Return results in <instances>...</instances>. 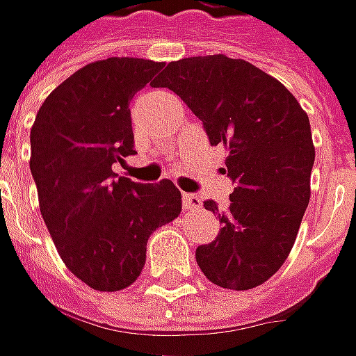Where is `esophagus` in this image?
Here are the masks:
<instances>
[{
  "mask_svg": "<svg viewBox=\"0 0 356 356\" xmlns=\"http://www.w3.org/2000/svg\"><path fill=\"white\" fill-rule=\"evenodd\" d=\"M183 204H185L187 211H199L202 202L197 195H189V193H187V195H183Z\"/></svg>",
  "mask_w": 356,
  "mask_h": 356,
  "instance_id": "34e87169",
  "label": "esophagus"
}]
</instances>
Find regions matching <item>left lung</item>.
Returning a JSON list of instances; mask_svg holds the SVG:
<instances>
[{
    "label": "left lung",
    "mask_w": 356,
    "mask_h": 356,
    "mask_svg": "<svg viewBox=\"0 0 356 356\" xmlns=\"http://www.w3.org/2000/svg\"><path fill=\"white\" fill-rule=\"evenodd\" d=\"M181 96L213 145L227 147V173L236 183L222 228L197 248V264L213 284L252 289L288 260L312 197L315 147L305 110L288 88L242 58L225 55L173 60L155 88Z\"/></svg>",
    "instance_id": "obj_1"
}]
</instances>
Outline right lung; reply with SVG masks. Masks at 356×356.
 <instances>
[{"mask_svg":"<svg viewBox=\"0 0 356 356\" xmlns=\"http://www.w3.org/2000/svg\"><path fill=\"white\" fill-rule=\"evenodd\" d=\"M163 65L134 56L90 63L44 98L31 128L41 216L70 274L96 291L131 286L149 234L181 215L173 181L141 185L112 171L136 154L129 102Z\"/></svg>","mask_w":356,"mask_h":356,"instance_id":"add662e5","label":"right lung"}]
</instances>
